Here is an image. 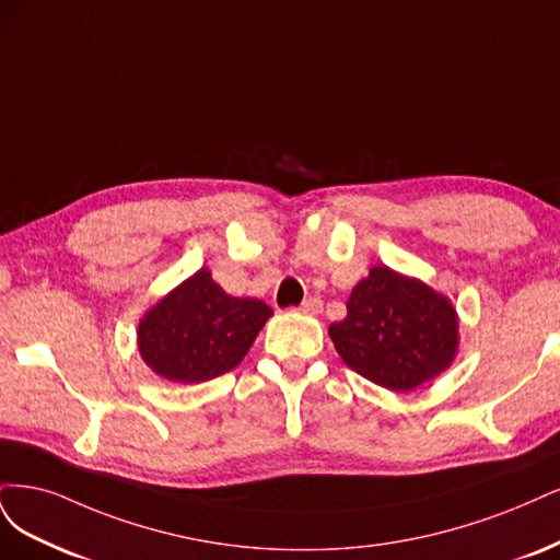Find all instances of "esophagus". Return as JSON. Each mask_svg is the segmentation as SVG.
Returning a JSON list of instances; mask_svg holds the SVG:
<instances>
[{"label": "esophagus", "mask_w": 560, "mask_h": 560, "mask_svg": "<svg viewBox=\"0 0 560 560\" xmlns=\"http://www.w3.org/2000/svg\"><path fill=\"white\" fill-rule=\"evenodd\" d=\"M320 310H323L320 298H306V300L300 304V312H302V314H310V316L320 314Z\"/></svg>", "instance_id": "34e87169"}]
</instances>
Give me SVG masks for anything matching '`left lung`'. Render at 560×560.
Returning a JSON list of instances; mask_svg holds the SVG:
<instances>
[{"mask_svg":"<svg viewBox=\"0 0 560 560\" xmlns=\"http://www.w3.org/2000/svg\"><path fill=\"white\" fill-rule=\"evenodd\" d=\"M328 332L351 370L395 393L435 378L458 351L454 304L386 265L372 267L353 285L347 318L332 323Z\"/></svg>","mask_w":560,"mask_h":560,"instance_id":"left-lung-1","label":"left lung"}]
</instances>
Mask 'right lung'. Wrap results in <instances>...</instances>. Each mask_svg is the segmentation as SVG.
Here are the masks:
<instances>
[{"label":"right lung","instance_id":"right-lung-1","mask_svg":"<svg viewBox=\"0 0 560 560\" xmlns=\"http://www.w3.org/2000/svg\"><path fill=\"white\" fill-rule=\"evenodd\" d=\"M269 316L262 300L232 298L200 269L143 314L139 353L167 382H209L242 363Z\"/></svg>","mask_w":560,"mask_h":560}]
</instances>
